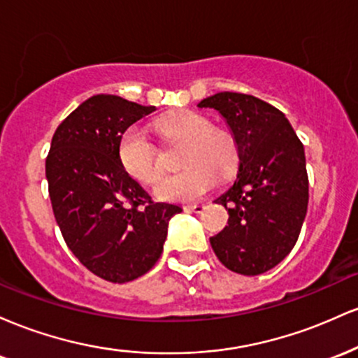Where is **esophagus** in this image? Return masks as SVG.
<instances>
[{"label":"esophagus","instance_id":"1","mask_svg":"<svg viewBox=\"0 0 358 358\" xmlns=\"http://www.w3.org/2000/svg\"><path fill=\"white\" fill-rule=\"evenodd\" d=\"M185 210H187V212H193V213H202V212L205 210V205H202V203L187 205V207H185Z\"/></svg>","mask_w":358,"mask_h":358}]
</instances>
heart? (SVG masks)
Instances as JSON below:
<instances>
[{
    "label": "heart",
    "instance_id": "heart-1",
    "mask_svg": "<svg viewBox=\"0 0 358 358\" xmlns=\"http://www.w3.org/2000/svg\"><path fill=\"white\" fill-rule=\"evenodd\" d=\"M159 133L170 141L187 143L180 173L165 176L155 187L158 199L171 202H193L215 187L217 175L232 173L237 163L236 146L225 133L212 129V122L200 114L182 110L159 119ZM119 162L133 178L153 183L162 173L158 151L141 126H131L122 133L117 146Z\"/></svg>",
    "mask_w": 358,
    "mask_h": 358
}]
</instances>
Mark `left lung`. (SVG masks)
Returning a JSON list of instances; mask_svg holds the SVG:
<instances>
[{
	"mask_svg": "<svg viewBox=\"0 0 358 358\" xmlns=\"http://www.w3.org/2000/svg\"><path fill=\"white\" fill-rule=\"evenodd\" d=\"M227 122L239 156L237 180L215 203L229 225L210 237L227 269L257 276L273 269L296 244L308 208L305 148L281 110L239 92H217L199 102Z\"/></svg>",
	"mask_w": 358,
	"mask_h": 358,
	"instance_id": "8db88e82",
	"label": "left lung"
}]
</instances>
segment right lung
<instances>
[{
  "label": "right lung",
  "instance_id": "add662e5",
  "mask_svg": "<svg viewBox=\"0 0 358 358\" xmlns=\"http://www.w3.org/2000/svg\"><path fill=\"white\" fill-rule=\"evenodd\" d=\"M153 110L113 94L89 97L57 127L45 162L53 215L69 249L110 282L133 281L153 268L168 222L182 212L155 203L119 162L122 133Z\"/></svg>",
  "mask_w": 358,
  "mask_h": 358
}]
</instances>
